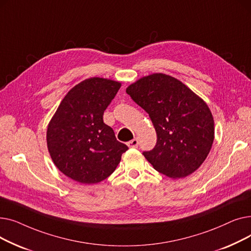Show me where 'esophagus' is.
Returning <instances> with one entry per match:
<instances>
[{
    "label": "esophagus",
    "mask_w": 251,
    "mask_h": 251,
    "mask_svg": "<svg viewBox=\"0 0 251 251\" xmlns=\"http://www.w3.org/2000/svg\"><path fill=\"white\" fill-rule=\"evenodd\" d=\"M127 146L129 148H137L138 147V139L137 138H134L132 140H130L127 142Z\"/></svg>",
    "instance_id": "34e87169"
}]
</instances>
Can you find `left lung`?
<instances>
[{
	"label": "left lung",
	"instance_id": "1",
	"mask_svg": "<svg viewBox=\"0 0 251 251\" xmlns=\"http://www.w3.org/2000/svg\"><path fill=\"white\" fill-rule=\"evenodd\" d=\"M126 92L149 114L155 129V147L142 153L157 172L178 179L199 169L215 137L214 118L205 101L163 73L138 79Z\"/></svg>",
	"mask_w": 251,
	"mask_h": 251
}]
</instances>
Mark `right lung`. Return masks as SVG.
Segmentation results:
<instances>
[{"mask_svg": "<svg viewBox=\"0 0 251 251\" xmlns=\"http://www.w3.org/2000/svg\"><path fill=\"white\" fill-rule=\"evenodd\" d=\"M121 83L100 77L83 80L69 90L47 131L52 162L67 177L82 184L108 178L128 150L116 139L102 116Z\"/></svg>", "mask_w": 251, "mask_h": 251, "instance_id": "add662e5", "label": "right lung"}]
</instances>
